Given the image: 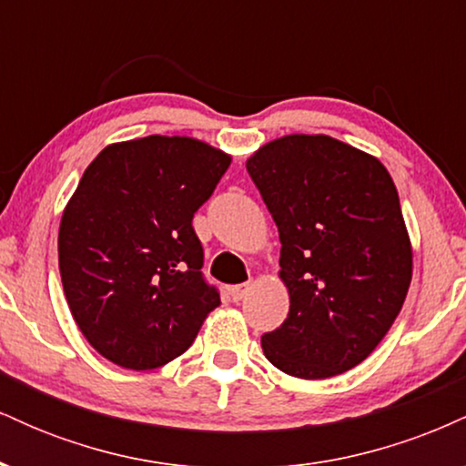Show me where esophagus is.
<instances>
[{"mask_svg": "<svg viewBox=\"0 0 466 466\" xmlns=\"http://www.w3.org/2000/svg\"><path fill=\"white\" fill-rule=\"evenodd\" d=\"M251 287H254V280L243 282V285H237V287L229 289V296H232L234 302H240V300H243V298L248 296V293L251 291Z\"/></svg>", "mask_w": 466, "mask_h": 466, "instance_id": "1", "label": "esophagus"}]
</instances>
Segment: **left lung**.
<instances>
[{"label": "left lung", "instance_id": "left-lung-1", "mask_svg": "<svg viewBox=\"0 0 466 466\" xmlns=\"http://www.w3.org/2000/svg\"><path fill=\"white\" fill-rule=\"evenodd\" d=\"M280 237L289 315L265 357L298 379H329L386 337L411 282L399 192L374 155L330 136L267 142L248 159Z\"/></svg>", "mask_w": 466, "mask_h": 466}]
</instances>
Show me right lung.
<instances>
[{"instance_id": "right-lung-1", "label": "right lung", "mask_w": 466, "mask_h": 466, "mask_svg": "<svg viewBox=\"0 0 466 466\" xmlns=\"http://www.w3.org/2000/svg\"><path fill=\"white\" fill-rule=\"evenodd\" d=\"M228 153L186 136L116 142L96 155L58 228V269L80 333L105 360L153 370L190 349L221 304L201 276L192 217Z\"/></svg>"}]
</instances>
